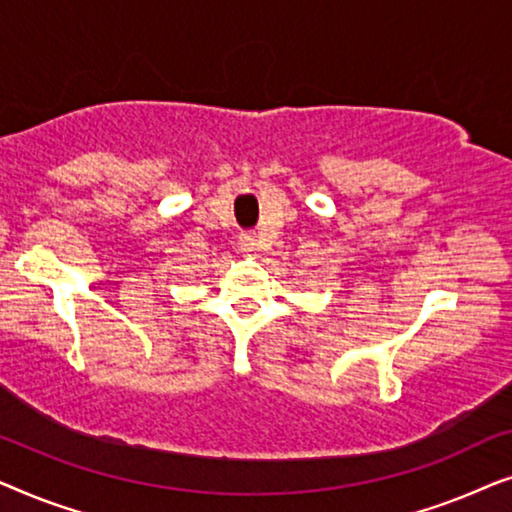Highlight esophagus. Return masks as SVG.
Segmentation results:
<instances>
[{
	"label": "esophagus",
	"instance_id": "34e87169",
	"mask_svg": "<svg viewBox=\"0 0 512 512\" xmlns=\"http://www.w3.org/2000/svg\"><path fill=\"white\" fill-rule=\"evenodd\" d=\"M240 249L242 251H254L256 249V235L254 233H242L240 235Z\"/></svg>",
	"mask_w": 512,
	"mask_h": 512
}]
</instances>
